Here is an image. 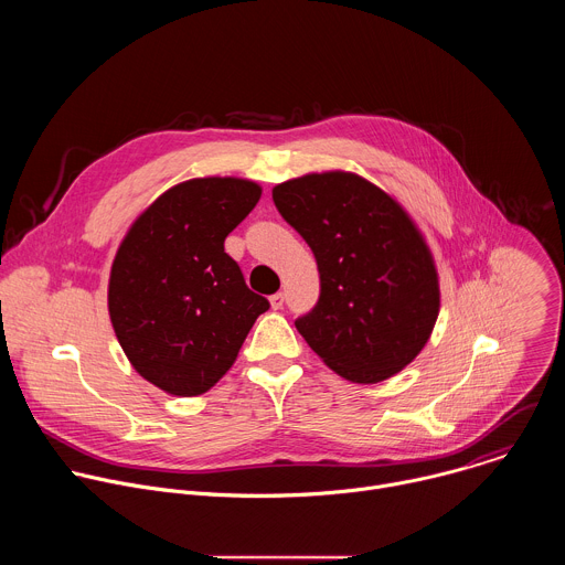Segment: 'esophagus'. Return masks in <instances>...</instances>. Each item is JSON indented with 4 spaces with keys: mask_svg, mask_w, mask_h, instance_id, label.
Returning a JSON list of instances; mask_svg holds the SVG:
<instances>
[{
    "mask_svg": "<svg viewBox=\"0 0 565 565\" xmlns=\"http://www.w3.org/2000/svg\"><path fill=\"white\" fill-rule=\"evenodd\" d=\"M284 299H286V297H284V292H275V295L270 297V303H273V308H275V310L284 308Z\"/></svg>",
    "mask_w": 565,
    "mask_h": 565,
    "instance_id": "esophagus-1",
    "label": "esophagus"
}]
</instances>
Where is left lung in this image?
Segmentation results:
<instances>
[{"label": "left lung", "mask_w": 565, "mask_h": 565, "mask_svg": "<svg viewBox=\"0 0 565 565\" xmlns=\"http://www.w3.org/2000/svg\"><path fill=\"white\" fill-rule=\"evenodd\" d=\"M273 201L319 270V299L295 319L308 347L360 384L405 369L427 344L440 306L431 253L407 212L347 172L286 181Z\"/></svg>", "instance_id": "obj_1"}]
</instances>
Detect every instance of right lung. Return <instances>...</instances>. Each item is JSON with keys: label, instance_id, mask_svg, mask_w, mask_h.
Listing matches in <instances>:
<instances>
[{"label": "right lung", "instance_id": "right-lung-1", "mask_svg": "<svg viewBox=\"0 0 565 565\" xmlns=\"http://www.w3.org/2000/svg\"><path fill=\"white\" fill-rule=\"evenodd\" d=\"M259 196L262 188L244 179L185 181L158 196L120 244L111 324L134 369L158 388L205 393L270 308L223 248Z\"/></svg>", "mask_w": 565, "mask_h": 565}]
</instances>
